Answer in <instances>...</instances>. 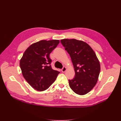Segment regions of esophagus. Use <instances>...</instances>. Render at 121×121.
Instances as JSON below:
<instances>
[{"label": "esophagus", "instance_id": "34e87169", "mask_svg": "<svg viewBox=\"0 0 121 121\" xmlns=\"http://www.w3.org/2000/svg\"><path fill=\"white\" fill-rule=\"evenodd\" d=\"M66 71H67V68L65 67H63V68L61 69V72H65Z\"/></svg>", "mask_w": 121, "mask_h": 121}]
</instances>
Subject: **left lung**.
I'll list each match as a JSON object with an SVG mask.
<instances>
[{
    "mask_svg": "<svg viewBox=\"0 0 121 121\" xmlns=\"http://www.w3.org/2000/svg\"><path fill=\"white\" fill-rule=\"evenodd\" d=\"M60 42L71 56L75 72L74 78L69 80V86L76 94L85 95L97 83L100 71L99 61L85 42L75 39H64Z\"/></svg>",
    "mask_w": 121,
    "mask_h": 121,
    "instance_id": "1",
    "label": "left lung"
}]
</instances>
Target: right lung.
<instances>
[{"label":"right lung","instance_id":"1","mask_svg":"<svg viewBox=\"0 0 121 121\" xmlns=\"http://www.w3.org/2000/svg\"><path fill=\"white\" fill-rule=\"evenodd\" d=\"M59 43V40H43L33 43L20 60V66L24 78L36 90L48 89L60 73L52 68L49 57Z\"/></svg>","mask_w":121,"mask_h":121}]
</instances>
